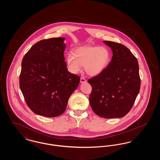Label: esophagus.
I'll return each mask as SVG.
<instances>
[{
  "label": "esophagus",
  "mask_w": 160,
  "mask_h": 160,
  "mask_svg": "<svg viewBox=\"0 0 160 160\" xmlns=\"http://www.w3.org/2000/svg\"><path fill=\"white\" fill-rule=\"evenodd\" d=\"M86 80L84 77H81V78H80V83H86Z\"/></svg>",
  "instance_id": "obj_1"
}]
</instances>
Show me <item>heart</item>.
<instances>
[{
	"mask_svg": "<svg viewBox=\"0 0 160 160\" xmlns=\"http://www.w3.org/2000/svg\"><path fill=\"white\" fill-rule=\"evenodd\" d=\"M111 59V53L106 47L84 46L74 49L73 55L68 54L67 63L73 74L78 73L84 66L88 75L97 76L108 67Z\"/></svg>",
	"mask_w": 160,
	"mask_h": 160,
	"instance_id": "obj_1",
	"label": "heart"
}]
</instances>
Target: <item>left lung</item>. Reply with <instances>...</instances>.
I'll return each mask as SVG.
<instances>
[{
    "label": "left lung",
    "instance_id": "left-lung-1",
    "mask_svg": "<svg viewBox=\"0 0 160 160\" xmlns=\"http://www.w3.org/2000/svg\"><path fill=\"white\" fill-rule=\"evenodd\" d=\"M103 42L111 48L113 56L101 74L88 80L92 88L90 105L101 118H122L130 111L140 91L138 61L125 46Z\"/></svg>",
    "mask_w": 160,
    "mask_h": 160
}]
</instances>
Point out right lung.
Masks as SVG:
<instances>
[{
  "label": "right lung",
  "instance_id": "add662e5",
  "mask_svg": "<svg viewBox=\"0 0 160 160\" xmlns=\"http://www.w3.org/2000/svg\"><path fill=\"white\" fill-rule=\"evenodd\" d=\"M63 37L37 42L24 55L20 75V88L31 110L52 118L62 114L80 82V77L67 68Z\"/></svg>",
  "mask_w": 160,
  "mask_h": 160
}]
</instances>
